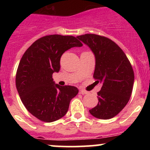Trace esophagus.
Returning a JSON list of instances; mask_svg holds the SVG:
<instances>
[{
  "label": "esophagus",
  "instance_id": "34e87169",
  "mask_svg": "<svg viewBox=\"0 0 150 150\" xmlns=\"http://www.w3.org/2000/svg\"><path fill=\"white\" fill-rule=\"evenodd\" d=\"M79 93H81V94H87V93H88V92L87 91H85V90H83V89H81V90L79 91Z\"/></svg>",
  "mask_w": 150,
  "mask_h": 150
}]
</instances>
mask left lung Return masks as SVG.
Instances as JSON below:
<instances>
[{"mask_svg": "<svg viewBox=\"0 0 150 150\" xmlns=\"http://www.w3.org/2000/svg\"><path fill=\"white\" fill-rule=\"evenodd\" d=\"M77 38L94 54L93 78L96 83L102 85L97 93L98 104L89 112L96 118H112L128 104L132 93L134 72L131 62L118 45L108 38L95 34Z\"/></svg>", "mask_w": 150, "mask_h": 150, "instance_id": "8db88e82", "label": "left lung"}]
</instances>
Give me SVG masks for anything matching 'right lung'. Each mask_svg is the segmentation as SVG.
I'll return each mask as SVG.
<instances>
[{
    "mask_svg": "<svg viewBox=\"0 0 150 150\" xmlns=\"http://www.w3.org/2000/svg\"><path fill=\"white\" fill-rule=\"evenodd\" d=\"M83 43L72 35H50L38 39L22 56L16 74V86L28 111L41 121L59 120L78 93L75 86L54 84L52 75L60 69L67 50Z\"/></svg>",
    "mask_w": 150,
    "mask_h": 150,
    "instance_id": "add662e5",
    "label": "right lung"
}]
</instances>
